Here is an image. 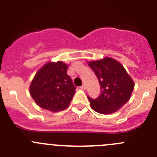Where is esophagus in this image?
I'll use <instances>...</instances> for the list:
<instances>
[{
	"instance_id": "34e87169",
	"label": "esophagus",
	"mask_w": 157,
	"mask_h": 157,
	"mask_svg": "<svg viewBox=\"0 0 157 157\" xmlns=\"http://www.w3.org/2000/svg\"><path fill=\"white\" fill-rule=\"evenodd\" d=\"M80 89H81V90H85L86 89V85L81 86H80Z\"/></svg>"
}]
</instances>
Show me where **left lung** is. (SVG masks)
<instances>
[{"label": "left lung", "instance_id": "obj_1", "mask_svg": "<svg viewBox=\"0 0 157 157\" xmlns=\"http://www.w3.org/2000/svg\"><path fill=\"white\" fill-rule=\"evenodd\" d=\"M101 85L97 99L87 96L93 110L108 115L121 109L131 97L134 82L120 63L110 57L88 62Z\"/></svg>", "mask_w": 157, "mask_h": 157}]
</instances>
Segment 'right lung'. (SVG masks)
<instances>
[{
	"label": "right lung",
	"mask_w": 157,
	"mask_h": 157,
	"mask_svg": "<svg viewBox=\"0 0 157 157\" xmlns=\"http://www.w3.org/2000/svg\"><path fill=\"white\" fill-rule=\"evenodd\" d=\"M68 66L62 61L48 62L37 71L30 86V94L37 105L52 112L70 105L75 86L67 74Z\"/></svg>",
	"instance_id": "obj_1"
}]
</instances>
